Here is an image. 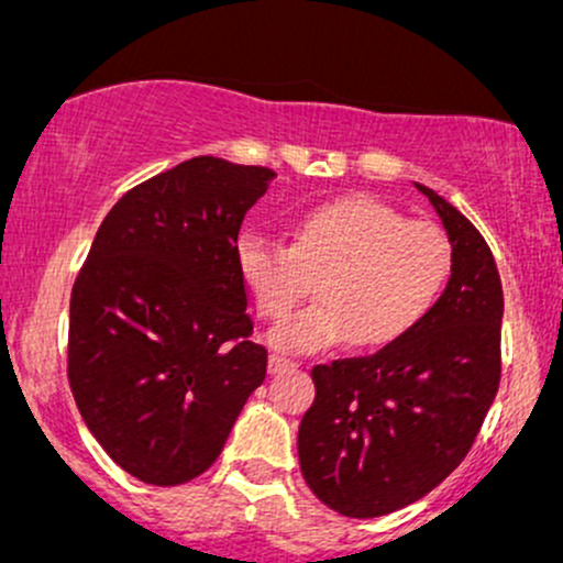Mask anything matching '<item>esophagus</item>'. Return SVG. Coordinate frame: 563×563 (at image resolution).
<instances>
[{
  "label": "esophagus",
  "mask_w": 563,
  "mask_h": 563,
  "mask_svg": "<svg viewBox=\"0 0 563 563\" xmlns=\"http://www.w3.org/2000/svg\"><path fill=\"white\" fill-rule=\"evenodd\" d=\"M294 367H296V363L280 357V354H273V357H269V373H286V371H294Z\"/></svg>",
  "instance_id": "1"
}]
</instances>
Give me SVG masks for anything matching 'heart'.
<instances>
[{"mask_svg": "<svg viewBox=\"0 0 563 563\" xmlns=\"http://www.w3.org/2000/svg\"><path fill=\"white\" fill-rule=\"evenodd\" d=\"M235 267L264 320L288 318L303 296L318 303L273 333L286 354H314L354 341H399L429 318L452 275V243L431 222H407L391 206L344 196L303 211L290 245L260 232L235 243Z\"/></svg>", "mask_w": 563, "mask_h": 563, "instance_id": "obj_1", "label": "heart"}]
</instances>
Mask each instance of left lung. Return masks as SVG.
Wrapping results in <instances>:
<instances>
[{
  "label": "left lung",
  "mask_w": 563,
  "mask_h": 563,
  "mask_svg": "<svg viewBox=\"0 0 563 563\" xmlns=\"http://www.w3.org/2000/svg\"><path fill=\"white\" fill-rule=\"evenodd\" d=\"M416 187L452 243L448 288L394 344L314 365V402L299 426L309 489L352 519L410 506L448 479L500 386L503 286L493 251L455 206Z\"/></svg>",
  "instance_id": "8db88e82"
}]
</instances>
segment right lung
<instances>
[{
    "instance_id": "right-lung-1",
    "label": "right lung",
    "mask_w": 563,
    "mask_h": 563,
    "mask_svg": "<svg viewBox=\"0 0 563 563\" xmlns=\"http://www.w3.org/2000/svg\"><path fill=\"white\" fill-rule=\"evenodd\" d=\"M267 166L198 156L108 211L70 290L68 384L100 448L134 479L177 487L217 461L267 349L235 267Z\"/></svg>"
}]
</instances>
